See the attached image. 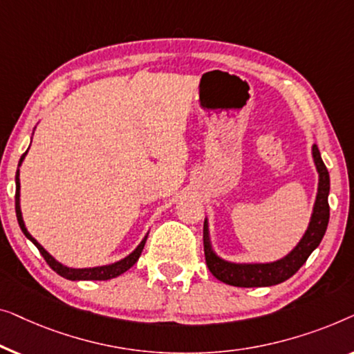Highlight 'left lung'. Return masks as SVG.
<instances>
[{
	"mask_svg": "<svg viewBox=\"0 0 354 354\" xmlns=\"http://www.w3.org/2000/svg\"><path fill=\"white\" fill-rule=\"evenodd\" d=\"M311 157L317 171V192L308 227L297 245L287 255L274 261H231L215 250L210 236V223L203 221V252L208 270L218 281L234 287H270L290 279L305 265L308 257L316 250L328 225V192L330 178L316 146L311 147Z\"/></svg>",
	"mask_w": 354,
	"mask_h": 354,
	"instance_id": "obj_1",
	"label": "left lung"
}]
</instances>
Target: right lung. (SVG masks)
<instances>
[{
	"instance_id": "obj_1",
	"label": "right lung",
	"mask_w": 354,
	"mask_h": 354,
	"mask_svg": "<svg viewBox=\"0 0 354 354\" xmlns=\"http://www.w3.org/2000/svg\"><path fill=\"white\" fill-rule=\"evenodd\" d=\"M28 152V149L26 151V153H22L21 160H19V165H17V171H16V215H17V221H19V226H21L22 232L26 234V237L28 241H32L35 243V247L38 248L39 253H41L44 260L49 266L53 268L54 271L57 272L59 276L68 279V281H109V279H113L117 276L123 274V272L128 271L129 268H131L134 263L139 260V257H141V252L144 245H146V241H147V236H149V231L146 232V236L142 237V241L138 243V247L134 248V250L127 255L125 258H122V260L118 261H113V263H109V265H102V266H93V268H71V266H66L64 263L57 261L56 258H54L51 253H49L46 248H44L41 243H39L37 239H35L32 234L28 232V229L26 227V223H24V218H22V210H21V168L24 158H26Z\"/></svg>"
}]
</instances>
